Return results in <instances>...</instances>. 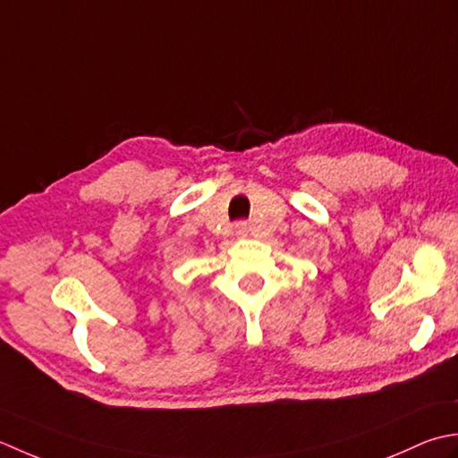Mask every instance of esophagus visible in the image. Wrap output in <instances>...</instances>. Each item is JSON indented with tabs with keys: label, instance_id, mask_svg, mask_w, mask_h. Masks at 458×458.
Masks as SVG:
<instances>
[{
	"label": "esophagus",
	"instance_id": "1",
	"mask_svg": "<svg viewBox=\"0 0 458 458\" xmlns=\"http://www.w3.org/2000/svg\"><path fill=\"white\" fill-rule=\"evenodd\" d=\"M235 231H237V235H247V233H249L247 221H237L235 223Z\"/></svg>",
	"mask_w": 458,
	"mask_h": 458
}]
</instances>
